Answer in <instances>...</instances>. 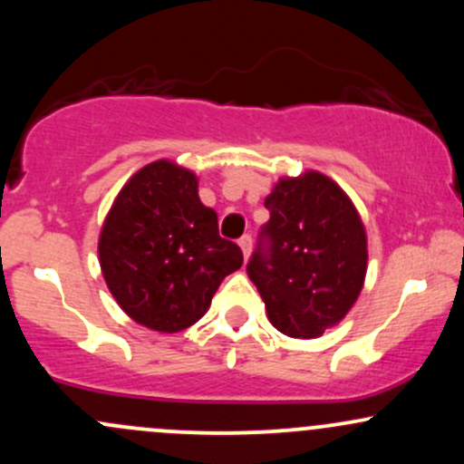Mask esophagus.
I'll return each mask as SVG.
<instances>
[{
	"mask_svg": "<svg viewBox=\"0 0 464 464\" xmlns=\"http://www.w3.org/2000/svg\"><path fill=\"white\" fill-rule=\"evenodd\" d=\"M237 244H240V248H242L244 257H248V253H251V244H253L251 236H242L240 240H237Z\"/></svg>",
	"mask_w": 464,
	"mask_h": 464,
	"instance_id": "1",
	"label": "esophagus"
}]
</instances>
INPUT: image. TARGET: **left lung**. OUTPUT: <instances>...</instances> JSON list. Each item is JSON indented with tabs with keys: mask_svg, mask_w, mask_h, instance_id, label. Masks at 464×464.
<instances>
[{
	"mask_svg": "<svg viewBox=\"0 0 464 464\" xmlns=\"http://www.w3.org/2000/svg\"><path fill=\"white\" fill-rule=\"evenodd\" d=\"M264 207L271 220L259 231L246 264L248 277L279 333L322 337L348 314L363 288V222L345 191L319 171L282 178Z\"/></svg>",
	"mask_w": 464,
	"mask_h": 464,
	"instance_id": "left-lung-1",
	"label": "left lung"
}]
</instances>
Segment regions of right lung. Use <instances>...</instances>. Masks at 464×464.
Returning <instances> with one entry per match:
<instances>
[{
  "label": "right lung",
  "mask_w": 464,
  "mask_h": 464,
  "mask_svg": "<svg viewBox=\"0 0 464 464\" xmlns=\"http://www.w3.org/2000/svg\"><path fill=\"white\" fill-rule=\"evenodd\" d=\"M99 262L119 306L145 328L180 333L207 313L218 286L242 266L218 216L198 198V178L156 160L127 180L99 240Z\"/></svg>",
  "instance_id": "1"
}]
</instances>
